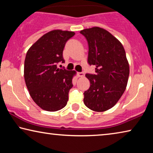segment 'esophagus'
<instances>
[{
    "mask_svg": "<svg viewBox=\"0 0 153 153\" xmlns=\"http://www.w3.org/2000/svg\"><path fill=\"white\" fill-rule=\"evenodd\" d=\"M77 77H84V74L83 73V72H77Z\"/></svg>",
    "mask_w": 153,
    "mask_h": 153,
    "instance_id": "esophagus-1",
    "label": "esophagus"
}]
</instances>
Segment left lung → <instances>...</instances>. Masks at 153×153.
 Wrapping results in <instances>:
<instances>
[{"instance_id":"1","label":"left lung","mask_w":153,"mask_h":153,"mask_svg":"<svg viewBox=\"0 0 153 153\" xmlns=\"http://www.w3.org/2000/svg\"><path fill=\"white\" fill-rule=\"evenodd\" d=\"M88 44V63L95 65V74H86L90 86L84 93L88 108L102 112L120 100L128 84L129 67L121 43L107 30L98 27L82 30Z\"/></svg>"}]
</instances>
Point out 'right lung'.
<instances>
[{"mask_svg": "<svg viewBox=\"0 0 153 153\" xmlns=\"http://www.w3.org/2000/svg\"><path fill=\"white\" fill-rule=\"evenodd\" d=\"M74 32L59 30L42 36L27 51L24 63V78L30 94L36 105L48 111L65 107L72 87L75 71L57 68L65 63L63 51Z\"/></svg>", "mask_w": 153, "mask_h": 153, "instance_id": "obj_1", "label": "right lung"}]
</instances>
